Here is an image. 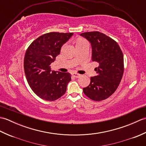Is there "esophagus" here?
Here are the masks:
<instances>
[{"label": "esophagus", "mask_w": 146, "mask_h": 146, "mask_svg": "<svg viewBox=\"0 0 146 146\" xmlns=\"http://www.w3.org/2000/svg\"><path fill=\"white\" fill-rule=\"evenodd\" d=\"M72 76L73 77H75V78H79V77L81 76V75H80V74L77 73H72Z\"/></svg>", "instance_id": "obj_1"}]
</instances>
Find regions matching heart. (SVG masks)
<instances>
[{
  "mask_svg": "<svg viewBox=\"0 0 146 146\" xmlns=\"http://www.w3.org/2000/svg\"><path fill=\"white\" fill-rule=\"evenodd\" d=\"M84 42H86V41L85 40H83L82 39H78V41H76V44H82V43H84Z\"/></svg>",
  "mask_w": 146,
  "mask_h": 146,
  "instance_id": "1",
  "label": "heart"
}]
</instances>
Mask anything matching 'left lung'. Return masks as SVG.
Here are the masks:
<instances>
[{"mask_svg":"<svg viewBox=\"0 0 146 146\" xmlns=\"http://www.w3.org/2000/svg\"><path fill=\"white\" fill-rule=\"evenodd\" d=\"M80 36L91 43L92 60L99 64L95 69L97 75L91 77L83 92L92 100H105L115 92L122 80L124 70L122 51L115 41L104 33L86 32Z\"/></svg>","mask_w":146,"mask_h":146,"instance_id":"obj_1","label":"left lung"}]
</instances>
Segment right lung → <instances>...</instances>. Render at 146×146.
<instances>
[{
	"label": "right lung",
	"instance_id": "1",
	"mask_svg": "<svg viewBox=\"0 0 146 146\" xmlns=\"http://www.w3.org/2000/svg\"><path fill=\"white\" fill-rule=\"evenodd\" d=\"M73 35L46 33L35 39L27 49L24 60L27 81L32 90L43 100L54 101L66 93L71 74L51 71L50 64Z\"/></svg>",
	"mask_w": 146,
	"mask_h": 146
}]
</instances>
